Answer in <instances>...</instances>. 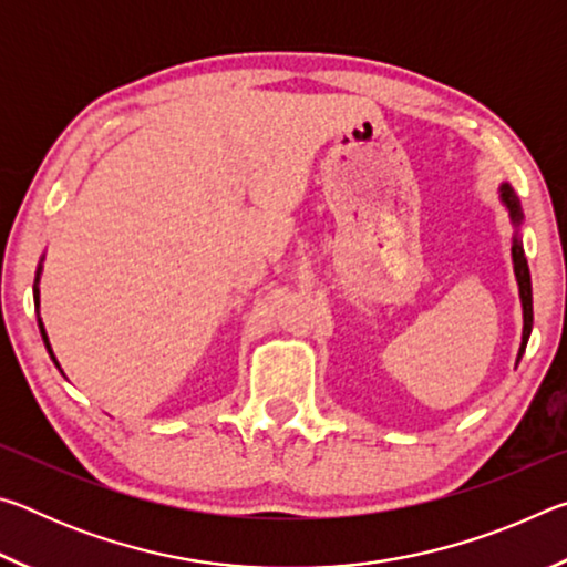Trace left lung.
I'll return each mask as SVG.
<instances>
[{"mask_svg":"<svg viewBox=\"0 0 567 567\" xmlns=\"http://www.w3.org/2000/svg\"><path fill=\"white\" fill-rule=\"evenodd\" d=\"M497 195H501V203L507 209V217H511V223L515 227L511 255H513V272L517 280V292H520V305H523V340H520V350H517V362H520L527 338H530V332H533V285H530V270H527L523 237H520L523 207H520V199H517V195H515V189L507 185V182H503V185L497 187Z\"/></svg>","mask_w":567,"mask_h":567,"instance_id":"left-lung-1","label":"left lung"}]
</instances>
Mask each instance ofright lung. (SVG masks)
Returning <instances> with one entry per match:
<instances>
[{"mask_svg":"<svg viewBox=\"0 0 567 567\" xmlns=\"http://www.w3.org/2000/svg\"><path fill=\"white\" fill-rule=\"evenodd\" d=\"M42 270H44V255L40 257V265H37V275H34V307H37V315H40V280H42ZM37 322H40V332H42V340H44V348H47V352H50V358H52V362L56 364V368H60V362H56V358H54V352H52V344H50V338H47V330H44V322H42V318H37ZM60 372H62V368H60ZM64 375V372H62Z\"/></svg>","mask_w":567,"mask_h":567,"instance_id":"right-lung-1","label":"right lung"}]
</instances>
